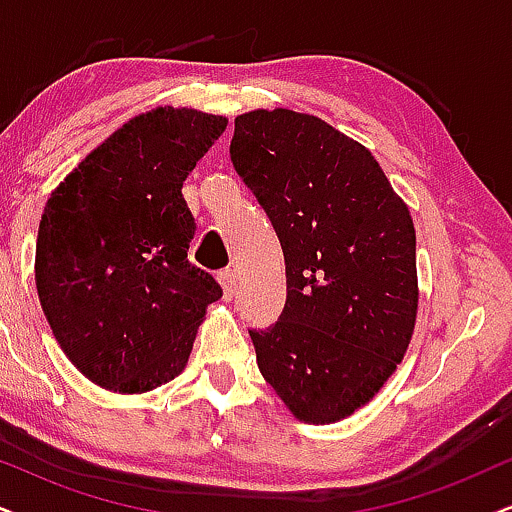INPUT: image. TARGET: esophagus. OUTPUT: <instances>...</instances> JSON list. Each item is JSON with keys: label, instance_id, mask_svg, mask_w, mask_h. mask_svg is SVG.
<instances>
[{"label": "esophagus", "instance_id": "esophagus-1", "mask_svg": "<svg viewBox=\"0 0 512 512\" xmlns=\"http://www.w3.org/2000/svg\"><path fill=\"white\" fill-rule=\"evenodd\" d=\"M217 278H219V283H222V288H224V297H226V300H231V297H234V293H236V271L234 269H222L217 274Z\"/></svg>", "mask_w": 512, "mask_h": 512}]
</instances>
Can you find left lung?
<instances>
[{"label":"left lung","mask_w":512,"mask_h":512,"mask_svg":"<svg viewBox=\"0 0 512 512\" xmlns=\"http://www.w3.org/2000/svg\"><path fill=\"white\" fill-rule=\"evenodd\" d=\"M231 160L286 257V307L250 331L257 366L297 420L338 423L383 390L413 338L409 205L366 146L309 113L238 115Z\"/></svg>","instance_id":"1"}]
</instances>
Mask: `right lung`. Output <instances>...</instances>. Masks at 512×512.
Segmentation results:
<instances>
[{
  "label": "right lung",
  "instance_id": "obj_1",
  "mask_svg": "<svg viewBox=\"0 0 512 512\" xmlns=\"http://www.w3.org/2000/svg\"><path fill=\"white\" fill-rule=\"evenodd\" d=\"M224 115L158 106L96 146L44 205L35 283L51 333L84 378L118 394L170 383L222 288L186 257L181 186Z\"/></svg>",
  "mask_w": 512,
  "mask_h": 512
}]
</instances>
